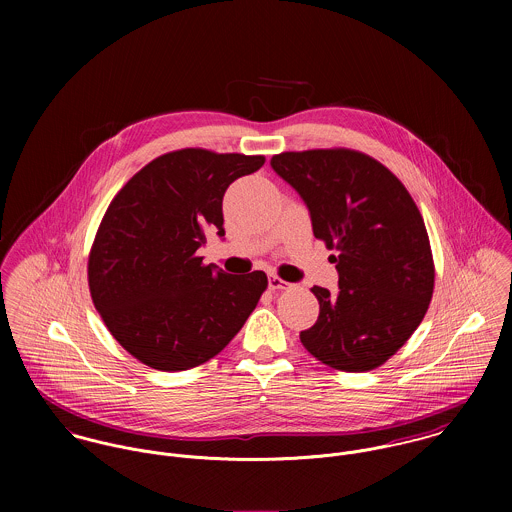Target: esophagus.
<instances>
[{"instance_id": "1", "label": "esophagus", "mask_w": 512, "mask_h": 512, "mask_svg": "<svg viewBox=\"0 0 512 512\" xmlns=\"http://www.w3.org/2000/svg\"><path fill=\"white\" fill-rule=\"evenodd\" d=\"M268 286H270V290H290L292 288V284H288L286 280H282L280 276H270V280H268Z\"/></svg>"}]
</instances>
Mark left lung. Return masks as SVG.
Returning a JSON list of instances; mask_svg holds the SVG:
<instances>
[{"mask_svg": "<svg viewBox=\"0 0 512 512\" xmlns=\"http://www.w3.org/2000/svg\"><path fill=\"white\" fill-rule=\"evenodd\" d=\"M274 171L305 201L315 238L335 256L339 292L313 286L319 317L299 333L323 365H384L422 323L436 268L424 219L402 181L357 149L284 151Z\"/></svg>", "mask_w": 512, "mask_h": 512, "instance_id": "left-lung-1", "label": "left lung"}]
</instances>
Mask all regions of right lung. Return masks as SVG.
<instances>
[{
  "label": "right lung",
  "instance_id": "right-lung-1",
  "mask_svg": "<svg viewBox=\"0 0 512 512\" xmlns=\"http://www.w3.org/2000/svg\"><path fill=\"white\" fill-rule=\"evenodd\" d=\"M264 155L185 147L142 167L112 199L88 254V288L112 337L140 363L177 372L203 365L242 329L268 276H228L197 250L224 236L228 185Z\"/></svg>",
  "mask_w": 512,
  "mask_h": 512
}]
</instances>
